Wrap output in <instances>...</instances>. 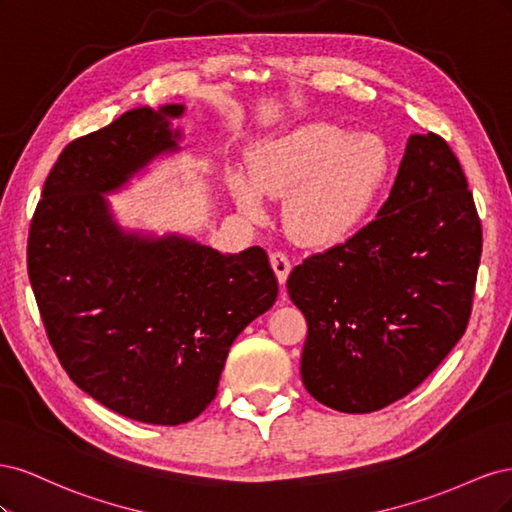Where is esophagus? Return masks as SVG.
<instances>
[{
	"label": "esophagus",
	"instance_id": "34e87169",
	"mask_svg": "<svg viewBox=\"0 0 512 512\" xmlns=\"http://www.w3.org/2000/svg\"><path fill=\"white\" fill-rule=\"evenodd\" d=\"M269 260H271V267H273V271H275V275H277V282L286 284L288 275H290V269H292L290 258H288L284 252H271Z\"/></svg>",
	"mask_w": 512,
	"mask_h": 512
}]
</instances>
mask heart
Returning <instances> with one entry per match:
<instances>
[{"label":"heart","mask_w":512,"mask_h":512,"mask_svg":"<svg viewBox=\"0 0 512 512\" xmlns=\"http://www.w3.org/2000/svg\"><path fill=\"white\" fill-rule=\"evenodd\" d=\"M391 170V153L378 134H354L329 121H312L260 143L252 173L235 168L237 203L265 213L267 196H286L284 222L309 245L344 241L374 209Z\"/></svg>","instance_id":"obj_1"}]
</instances>
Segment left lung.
Wrapping results in <instances>:
<instances>
[{"mask_svg":"<svg viewBox=\"0 0 512 512\" xmlns=\"http://www.w3.org/2000/svg\"><path fill=\"white\" fill-rule=\"evenodd\" d=\"M480 250L455 153L438 134H412L376 220L288 277L307 320V393L367 414L414 391L466 333Z\"/></svg>","mask_w":512,"mask_h":512,"instance_id":"1","label":"left lung"}]
</instances>
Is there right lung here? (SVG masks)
<instances>
[{"label": "right lung", "instance_id": "1", "mask_svg": "<svg viewBox=\"0 0 512 512\" xmlns=\"http://www.w3.org/2000/svg\"><path fill=\"white\" fill-rule=\"evenodd\" d=\"M183 104L132 108L76 138L46 177L27 269L46 335L81 391L132 421L181 425L218 395L237 335L273 307L260 247L220 254L121 228L106 194L177 153Z\"/></svg>", "mask_w": 512, "mask_h": 512}]
</instances>
